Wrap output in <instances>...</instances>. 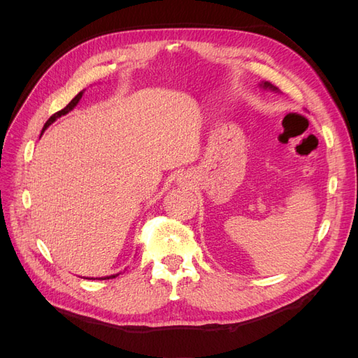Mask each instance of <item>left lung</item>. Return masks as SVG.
<instances>
[{"mask_svg": "<svg viewBox=\"0 0 358 358\" xmlns=\"http://www.w3.org/2000/svg\"><path fill=\"white\" fill-rule=\"evenodd\" d=\"M259 88H263V90H270V91H275V92H278V88H276V86H273V85L270 83V82H262V83H259Z\"/></svg>", "mask_w": 358, "mask_h": 358, "instance_id": "1", "label": "left lung"}]
</instances>
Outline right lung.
<instances>
[{"instance_id": "right-lung-1", "label": "right lung", "mask_w": 358, "mask_h": 358, "mask_svg": "<svg viewBox=\"0 0 358 358\" xmlns=\"http://www.w3.org/2000/svg\"><path fill=\"white\" fill-rule=\"evenodd\" d=\"M83 92H85V90L83 91H80L78 95L74 96V99L64 107L62 110H59V112H57L55 115H52L49 119H48V122L45 124V127H43V131H45V129L49 127V125H52L53 122L57 121L58 117H61V116H64V115H67L69 112H71L76 106H78V103L80 101V99H82V95H83ZM43 131H41V134H43ZM116 276H119V273H115V275H110V276H103V278H86V279H113V278H116Z\"/></svg>"}]
</instances>
